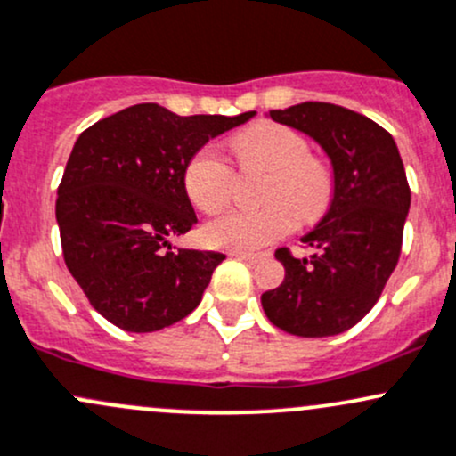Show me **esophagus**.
I'll return each mask as SVG.
<instances>
[{"mask_svg": "<svg viewBox=\"0 0 456 456\" xmlns=\"http://www.w3.org/2000/svg\"><path fill=\"white\" fill-rule=\"evenodd\" d=\"M229 256L232 257H236V260H244V262H257L260 260V256H257V253H247V251H232L229 253Z\"/></svg>", "mask_w": 456, "mask_h": 456, "instance_id": "esophagus-1", "label": "esophagus"}]
</instances>
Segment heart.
Masks as SVG:
<instances>
[{
	"instance_id": "heart-1",
	"label": "heart",
	"mask_w": 456,
	"mask_h": 456,
	"mask_svg": "<svg viewBox=\"0 0 456 456\" xmlns=\"http://www.w3.org/2000/svg\"><path fill=\"white\" fill-rule=\"evenodd\" d=\"M232 151L244 172H268L260 212H227L209 220L205 242L227 251H256L289 236L295 216L314 223L332 203L334 176L328 164L310 157L304 135L280 124H256L238 133ZM185 194L196 209L214 214L232 199L233 170L212 146L191 155L183 172Z\"/></svg>"
}]
</instances>
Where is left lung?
<instances>
[{
    "label": "left lung",
    "instance_id": "1",
    "mask_svg": "<svg viewBox=\"0 0 456 456\" xmlns=\"http://www.w3.org/2000/svg\"><path fill=\"white\" fill-rule=\"evenodd\" d=\"M268 118L319 143L334 175L332 203L301 238L310 257L277 248L284 281L262 295L273 325L295 337H334L356 325L380 299L400 260L411 208L400 151L365 115L330 102H301Z\"/></svg>",
    "mask_w": 456,
    "mask_h": 456
}]
</instances>
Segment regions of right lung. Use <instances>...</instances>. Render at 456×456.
Returning <instances> with one entry per match:
<instances>
[{
    "label": "right lung",
    "mask_w": 456,
    "mask_h": 456,
    "mask_svg": "<svg viewBox=\"0 0 456 456\" xmlns=\"http://www.w3.org/2000/svg\"><path fill=\"white\" fill-rule=\"evenodd\" d=\"M155 102L100 119L71 148L56 199L63 257L89 304L126 332H157L200 304L223 253L172 247L196 224L183 185L194 152L248 122Z\"/></svg>",
    "instance_id": "obj_1"
}]
</instances>
